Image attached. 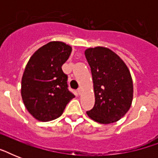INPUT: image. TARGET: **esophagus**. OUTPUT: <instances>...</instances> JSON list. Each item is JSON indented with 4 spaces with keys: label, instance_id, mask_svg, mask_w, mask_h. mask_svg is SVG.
<instances>
[{
    "label": "esophagus",
    "instance_id": "34e87169",
    "mask_svg": "<svg viewBox=\"0 0 158 158\" xmlns=\"http://www.w3.org/2000/svg\"><path fill=\"white\" fill-rule=\"evenodd\" d=\"M77 92H78V94L80 95L82 93V88H79V89H78V90H77Z\"/></svg>",
    "mask_w": 158,
    "mask_h": 158
}]
</instances>
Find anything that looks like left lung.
I'll return each instance as SVG.
<instances>
[{"label":"left lung","instance_id":"1","mask_svg":"<svg viewBox=\"0 0 158 158\" xmlns=\"http://www.w3.org/2000/svg\"><path fill=\"white\" fill-rule=\"evenodd\" d=\"M84 55L91 67L95 96L94 108L87 111V115L102 125L116 122L132 104L134 86L130 69L107 48H89Z\"/></svg>","mask_w":158,"mask_h":158}]
</instances>
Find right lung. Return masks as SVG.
<instances>
[{
  "instance_id": "obj_1",
  "label": "right lung",
  "mask_w": 158,
  "mask_h": 158,
  "mask_svg": "<svg viewBox=\"0 0 158 158\" xmlns=\"http://www.w3.org/2000/svg\"><path fill=\"white\" fill-rule=\"evenodd\" d=\"M72 48L60 41L41 47L28 60L21 80V97L28 111L39 121L62 115L74 95L67 89V75L61 66Z\"/></svg>"
}]
</instances>
